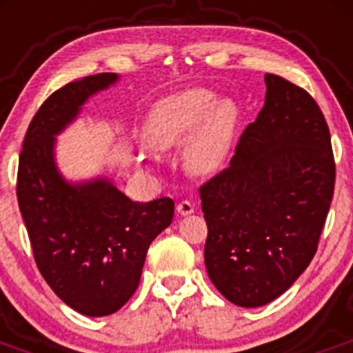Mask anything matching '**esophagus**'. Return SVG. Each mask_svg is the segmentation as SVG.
<instances>
[{"instance_id":"1","label":"esophagus","mask_w":353,"mask_h":353,"mask_svg":"<svg viewBox=\"0 0 353 353\" xmlns=\"http://www.w3.org/2000/svg\"><path fill=\"white\" fill-rule=\"evenodd\" d=\"M176 212H179L180 215H191L192 212H194V205L191 203V201H187V199H183V201H180L179 205H176Z\"/></svg>"}]
</instances>
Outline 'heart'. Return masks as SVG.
Masks as SVG:
<instances>
[{
  "instance_id": "b5f03b06",
  "label": "heart",
  "mask_w": 353,
  "mask_h": 353,
  "mask_svg": "<svg viewBox=\"0 0 353 353\" xmlns=\"http://www.w3.org/2000/svg\"><path fill=\"white\" fill-rule=\"evenodd\" d=\"M236 125L239 108L232 99H215L207 88H183L154 102L141 134L155 150H170L185 139V168L194 174H208L223 166Z\"/></svg>"
}]
</instances>
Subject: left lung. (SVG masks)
<instances>
[{
  "label": "left lung",
  "mask_w": 353,
  "mask_h": 353,
  "mask_svg": "<svg viewBox=\"0 0 353 353\" xmlns=\"http://www.w3.org/2000/svg\"><path fill=\"white\" fill-rule=\"evenodd\" d=\"M265 104L230 166L199 189L205 267L240 307H260L307 269L334 194L330 134L313 97L265 74Z\"/></svg>",
  "instance_id": "obj_1"
}]
</instances>
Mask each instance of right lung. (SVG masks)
I'll return each mask as SVG.
<instances>
[{"label": "right lung", "mask_w": 353, "mask_h": 353, "mask_svg": "<svg viewBox=\"0 0 353 353\" xmlns=\"http://www.w3.org/2000/svg\"><path fill=\"white\" fill-rule=\"evenodd\" d=\"M97 74L52 93L28 127L19 157L17 199L37 267L52 292L84 316H108L134 295L146 251L173 221L174 201H134L105 174L68 180L58 136L92 97L120 81Z\"/></svg>", "instance_id": "right-lung-1"}]
</instances>
